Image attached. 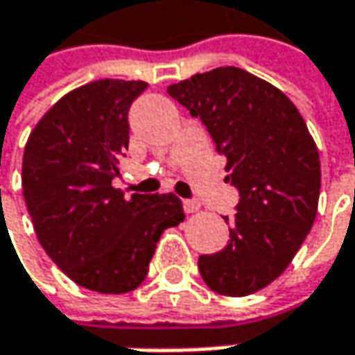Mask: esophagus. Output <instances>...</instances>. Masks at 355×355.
<instances>
[{
    "label": "esophagus",
    "mask_w": 355,
    "mask_h": 355,
    "mask_svg": "<svg viewBox=\"0 0 355 355\" xmlns=\"http://www.w3.org/2000/svg\"><path fill=\"white\" fill-rule=\"evenodd\" d=\"M202 207V204L198 202V200H184V209H186V214H193V211H198Z\"/></svg>",
    "instance_id": "obj_1"
}]
</instances>
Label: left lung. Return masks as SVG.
I'll use <instances>...</instances> for the list:
<instances>
[{
	"mask_svg": "<svg viewBox=\"0 0 355 355\" xmlns=\"http://www.w3.org/2000/svg\"><path fill=\"white\" fill-rule=\"evenodd\" d=\"M168 94L200 117L227 159L238 189L230 239L200 256L204 282L222 295H250L284 274L310 234L320 200V153L286 94L239 67H218L173 83Z\"/></svg>",
	"mask_w": 355,
	"mask_h": 355,
	"instance_id": "1",
	"label": "left lung"
}]
</instances>
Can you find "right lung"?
Listing matches in <instances>:
<instances>
[{
  "mask_svg": "<svg viewBox=\"0 0 355 355\" xmlns=\"http://www.w3.org/2000/svg\"><path fill=\"white\" fill-rule=\"evenodd\" d=\"M146 81L99 80L63 96L27 139L21 184L37 239L78 286L135 290L164 230L184 222L173 193L114 187L130 141V107Z\"/></svg>",
  "mask_w": 355,
  "mask_h": 355,
  "instance_id": "obj_1",
  "label": "right lung"
}]
</instances>
